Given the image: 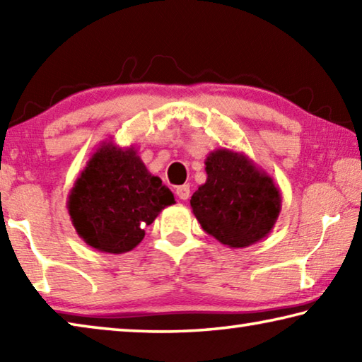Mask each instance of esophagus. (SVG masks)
Listing matches in <instances>:
<instances>
[{
	"mask_svg": "<svg viewBox=\"0 0 362 362\" xmlns=\"http://www.w3.org/2000/svg\"><path fill=\"white\" fill-rule=\"evenodd\" d=\"M175 193H177V196H179V198H180L182 201H187L188 196H189V185H180V187H177V188H175Z\"/></svg>",
	"mask_w": 362,
	"mask_h": 362,
	"instance_id": "obj_1",
	"label": "esophagus"
}]
</instances>
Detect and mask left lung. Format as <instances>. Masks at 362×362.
Returning <instances> with one entry per match:
<instances>
[{
  "label": "left lung",
  "mask_w": 362,
  "mask_h": 362,
  "mask_svg": "<svg viewBox=\"0 0 362 362\" xmlns=\"http://www.w3.org/2000/svg\"><path fill=\"white\" fill-rule=\"evenodd\" d=\"M206 183L189 206L203 230L231 249L249 247L273 230L279 217V188L243 151L217 148L206 158Z\"/></svg>",
  "instance_id": "8db88e82"
}]
</instances>
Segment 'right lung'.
Returning <instances> with one entry per match:
<instances>
[{"mask_svg": "<svg viewBox=\"0 0 362 362\" xmlns=\"http://www.w3.org/2000/svg\"><path fill=\"white\" fill-rule=\"evenodd\" d=\"M175 204L170 189L151 175L136 146L102 142L73 183L66 209L78 236L99 252L137 247L164 207Z\"/></svg>", "mask_w": 362, "mask_h": 362, "instance_id": "1", "label": "right lung"}]
</instances>
